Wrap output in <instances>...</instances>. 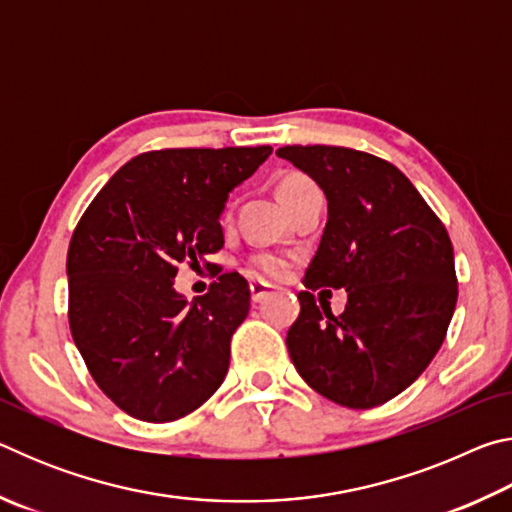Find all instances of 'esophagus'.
Listing matches in <instances>:
<instances>
[{"mask_svg": "<svg viewBox=\"0 0 512 512\" xmlns=\"http://www.w3.org/2000/svg\"><path fill=\"white\" fill-rule=\"evenodd\" d=\"M271 291H273L271 284L257 282V280L250 282V300H253V302H262Z\"/></svg>", "mask_w": 512, "mask_h": 512, "instance_id": "esophagus-1", "label": "esophagus"}]
</instances>
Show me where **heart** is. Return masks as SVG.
I'll use <instances>...</instances> for the list:
<instances>
[{"instance_id": "1", "label": "heart", "mask_w": 512, "mask_h": 512, "mask_svg": "<svg viewBox=\"0 0 512 512\" xmlns=\"http://www.w3.org/2000/svg\"><path fill=\"white\" fill-rule=\"evenodd\" d=\"M309 185H314L311 183V180H307L305 176H287L280 183V187H277V192H280V198L284 201V198H289L293 192H298V189H302V187H309ZM255 268L259 273H264V275H268V277H277V275H282L284 273V268H287V264H284V259L282 257H277V255H259V257H255Z\"/></svg>"}]
</instances>
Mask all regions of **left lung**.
Returning <instances> with one entry per match:
<instances>
[{
  "mask_svg": "<svg viewBox=\"0 0 512 512\" xmlns=\"http://www.w3.org/2000/svg\"><path fill=\"white\" fill-rule=\"evenodd\" d=\"M327 198V223L287 348L327 400L372 409L418 379L445 341L458 284L445 225L391 162L343 146H282ZM349 291L334 317L311 290ZM323 293V291H320Z\"/></svg>",
  "mask_w": 512,
  "mask_h": 512,
  "instance_id": "obj_1",
  "label": "left lung"
}]
</instances>
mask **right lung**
Wrapping results in <instances>:
<instances>
[{"instance_id":"right-lung-1","label":"right lung","mask_w":512,"mask_h":512,"mask_svg":"<svg viewBox=\"0 0 512 512\" xmlns=\"http://www.w3.org/2000/svg\"><path fill=\"white\" fill-rule=\"evenodd\" d=\"M271 146L164 149L126 162L76 225L67 250L69 329L99 388L144 422H171L223 384L230 339L250 309L248 282L219 275L189 302L178 264L223 248L228 194Z\"/></svg>"}]
</instances>
